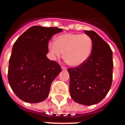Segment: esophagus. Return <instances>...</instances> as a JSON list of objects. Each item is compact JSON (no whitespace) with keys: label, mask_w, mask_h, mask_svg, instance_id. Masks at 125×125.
<instances>
[{"label":"esophagus","mask_w":125,"mask_h":125,"mask_svg":"<svg viewBox=\"0 0 125 125\" xmlns=\"http://www.w3.org/2000/svg\"><path fill=\"white\" fill-rule=\"evenodd\" d=\"M62 70L63 71L67 70V68H66V67H64V66H62Z\"/></svg>","instance_id":"esophagus-1"}]
</instances>
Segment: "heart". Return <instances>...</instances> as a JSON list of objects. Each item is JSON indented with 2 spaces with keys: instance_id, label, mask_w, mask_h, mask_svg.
<instances>
[{
  "instance_id": "heart-1",
  "label": "heart",
  "mask_w": 125,
  "mask_h": 125,
  "mask_svg": "<svg viewBox=\"0 0 125 125\" xmlns=\"http://www.w3.org/2000/svg\"><path fill=\"white\" fill-rule=\"evenodd\" d=\"M92 49V39L85 34H62L55 39L54 43L48 45L49 55L52 60L59 59L64 53L65 61L73 67H78L86 62Z\"/></svg>"
}]
</instances>
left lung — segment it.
<instances>
[{
    "mask_svg": "<svg viewBox=\"0 0 125 125\" xmlns=\"http://www.w3.org/2000/svg\"><path fill=\"white\" fill-rule=\"evenodd\" d=\"M93 41L89 59L82 65L69 68L70 92L78 104H98L110 90L113 81V52L110 46L96 32L84 31Z\"/></svg>",
    "mask_w": 125,
    "mask_h": 125,
    "instance_id": "obj_1",
    "label": "left lung"
}]
</instances>
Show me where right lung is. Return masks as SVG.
Here are the masks:
<instances>
[{
  "label": "right lung",
  "mask_w": 125,
  "mask_h": 125,
  "mask_svg": "<svg viewBox=\"0 0 125 125\" xmlns=\"http://www.w3.org/2000/svg\"><path fill=\"white\" fill-rule=\"evenodd\" d=\"M62 31L57 27L33 26L13 45L8 80L12 91L24 102L38 103L49 96L52 82L62 69L56 62L47 57L48 41Z\"/></svg>",
  "instance_id": "right-lung-1"
}]
</instances>
